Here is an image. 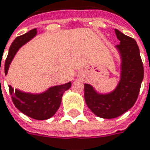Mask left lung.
<instances>
[{
    "mask_svg": "<svg viewBox=\"0 0 150 150\" xmlns=\"http://www.w3.org/2000/svg\"><path fill=\"white\" fill-rule=\"evenodd\" d=\"M120 44L115 46L120 57V76L115 88L100 93L90 84L84 85L88 108L102 118L111 119L124 114L136 102L143 80V62L135 39L115 29Z\"/></svg>",
    "mask_w": 150,
    "mask_h": 150,
    "instance_id": "obj_1",
    "label": "left lung"
}]
</instances>
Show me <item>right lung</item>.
I'll return each mask as SVG.
<instances>
[{"label":"right lung","mask_w":150,"mask_h":150,"mask_svg":"<svg viewBox=\"0 0 150 150\" xmlns=\"http://www.w3.org/2000/svg\"><path fill=\"white\" fill-rule=\"evenodd\" d=\"M37 33L38 32L35 28L14 39L10 46L5 62V75H7L10 64L18 50L32 40ZM70 87L71 81H69L65 84L52 86L44 92L33 93L24 92L18 88L14 90L9 85V92L13 95V102L21 112L37 120H45L50 118L57 112L61 105L62 94L65 91L70 88Z\"/></svg>","instance_id":"add662e5"}]
</instances>
